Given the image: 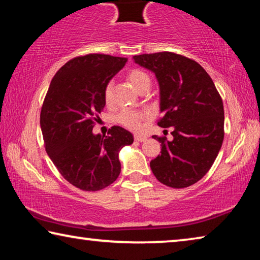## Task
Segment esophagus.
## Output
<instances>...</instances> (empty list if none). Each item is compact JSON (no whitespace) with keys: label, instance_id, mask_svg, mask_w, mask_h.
Returning a JSON list of instances; mask_svg holds the SVG:
<instances>
[{"label":"esophagus","instance_id":"esophagus-1","mask_svg":"<svg viewBox=\"0 0 260 260\" xmlns=\"http://www.w3.org/2000/svg\"><path fill=\"white\" fill-rule=\"evenodd\" d=\"M134 140L139 141V142H144L147 140V136H142V135H134Z\"/></svg>","mask_w":260,"mask_h":260}]
</instances>
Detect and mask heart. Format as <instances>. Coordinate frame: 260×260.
I'll return each mask as SVG.
<instances>
[{
    "label": "heart",
    "instance_id": "heart-1",
    "mask_svg": "<svg viewBox=\"0 0 260 260\" xmlns=\"http://www.w3.org/2000/svg\"><path fill=\"white\" fill-rule=\"evenodd\" d=\"M126 79L132 83V86H133L138 91L142 90L143 88H146L148 86L150 87L151 83L149 74L139 69L131 70V71L127 72ZM103 100L105 104H110L112 102V82H108L107 85L104 86ZM147 118L148 114L146 112L126 109L122 110V111L118 114L117 121L131 131H140L141 127H142V121L144 119H147Z\"/></svg>",
    "mask_w": 260,
    "mask_h": 260
}]
</instances>
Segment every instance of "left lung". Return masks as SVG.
<instances>
[{
  "label": "left lung",
  "mask_w": 260,
  "mask_h": 260,
  "mask_svg": "<svg viewBox=\"0 0 260 260\" xmlns=\"http://www.w3.org/2000/svg\"><path fill=\"white\" fill-rule=\"evenodd\" d=\"M159 83L160 127H173L172 141L153 135L161 151L150 161L157 180L186 188L204 177L223 141V104L208 72L187 57L162 51L134 56Z\"/></svg>",
  "instance_id": "8db88e82"
}]
</instances>
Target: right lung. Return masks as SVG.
<instances>
[{
    "label": "right lung",
    "mask_w": 260,
    "mask_h": 260,
    "mask_svg": "<svg viewBox=\"0 0 260 260\" xmlns=\"http://www.w3.org/2000/svg\"><path fill=\"white\" fill-rule=\"evenodd\" d=\"M126 61L103 54L76 57L57 71L43 101L40 126L46 151L61 177L81 190H101L116 181L120 149L134 141L120 126L111 127L107 136L93 133L105 107L104 86Z\"/></svg>",
    "instance_id": "1"
}]
</instances>
